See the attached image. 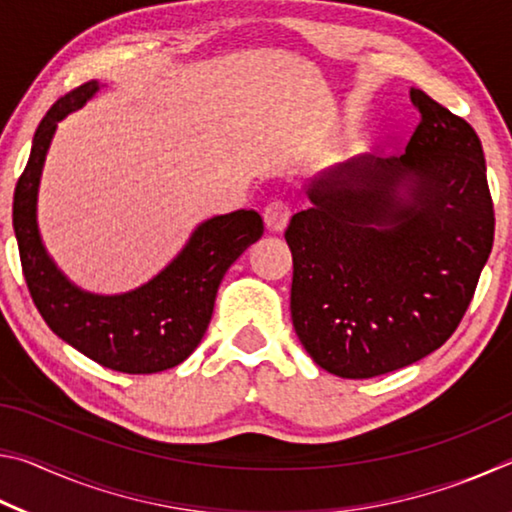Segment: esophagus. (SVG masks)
<instances>
[{
    "label": "esophagus",
    "instance_id": "34e87169",
    "mask_svg": "<svg viewBox=\"0 0 512 512\" xmlns=\"http://www.w3.org/2000/svg\"><path fill=\"white\" fill-rule=\"evenodd\" d=\"M289 219H291V207L289 203L280 201V198H275V201H271L264 207V223L271 232H282L287 228Z\"/></svg>",
    "mask_w": 512,
    "mask_h": 512
}]
</instances>
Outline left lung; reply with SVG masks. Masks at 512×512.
<instances>
[{
  "mask_svg": "<svg viewBox=\"0 0 512 512\" xmlns=\"http://www.w3.org/2000/svg\"><path fill=\"white\" fill-rule=\"evenodd\" d=\"M400 158L357 155L302 187L284 237L291 318L320 368L343 379L438 350L470 307L495 239L479 135L422 90Z\"/></svg>",
  "mask_w": 512,
  "mask_h": 512,
  "instance_id": "obj_1",
  "label": "left lung"
}]
</instances>
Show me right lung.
<instances>
[{
	"instance_id": "add662e5",
	"label": "right lung",
	"mask_w": 512,
	"mask_h": 512,
	"mask_svg": "<svg viewBox=\"0 0 512 512\" xmlns=\"http://www.w3.org/2000/svg\"><path fill=\"white\" fill-rule=\"evenodd\" d=\"M101 90L90 81L58 99L33 135L27 169L13 196V230L31 298L51 332L103 368L151 375L183 363L205 336L216 291L232 262L262 237L255 210L198 223L183 250L137 289L92 293L69 280L47 253L38 228V192L58 121Z\"/></svg>"
}]
</instances>
